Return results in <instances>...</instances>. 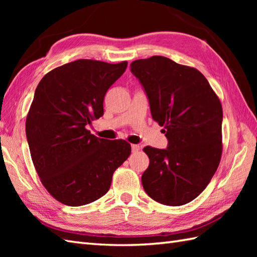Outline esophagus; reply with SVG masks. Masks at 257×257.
<instances>
[{
	"instance_id": "1",
	"label": "esophagus",
	"mask_w": 257,
	"mask_h": 257,
	"mask_svg": "<svg viewBox=\"0 0 257 257\" xmlns=\"http://www.w3.org/2000/svg\"><path fill=\"white\" fill-rule=\"evenodd\" d=\"M132 150H133V152H138L140 150V146L139 145H132Z\"/></svg>"
}]
</instances>
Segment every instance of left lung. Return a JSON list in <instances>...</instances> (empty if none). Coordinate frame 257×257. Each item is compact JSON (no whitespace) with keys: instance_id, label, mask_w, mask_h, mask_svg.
<instances>
[{"instance_id":"obj_1","label":"left lung","mask_w":257,"mask_h":257,"mask_svg":"<svg viewBox=\"0 0 257 257\" xmlns=\"http://www.w3.org/2000/svg\"><path fill=\"white\" fill-rule=\"evenodd\" d=\"M148 96L151 116L163 127L167 149L147 146L141 177L151 199L179 206L194 200L214 176L222 156V105L198 69L163 56L130 65Z\"/></svg>"}]
</instances>
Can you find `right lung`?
Masks as SVG:
<instances>
[{"label": "right lung", "instance_id": "obj_1", "mask_svg": "<svg viewBox=\"0 0 257 257\" xmlns=\"http://www.w3.org/2000/svg\"><path fill=\"white\" fill-rule=\"evenodd\" d=\"M127 65L78 59L54 68L37 85L26 138L41 182L65 205L105 195L113 172L132 154L127 141L97 138L86 128L103 114L106 92Z\"/></svg>", "mask_w": 257, "mask_h": 257}]
</instances>
